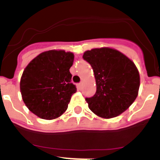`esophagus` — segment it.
Returning a JSON list of instances; mask_svg holds the SVG:
<instances>
[{"instance_id":"obj_1","label":"esophagus","mask_w":160,"mask_h":160,"mask_svg":"<svg viewBox=\"0 0 160 160\" xmlns=\"http://www.w3.org/2000/svg\"><path fill=\"white\" fill-rule=\"evenodd\" d=\"M82 87V82H80L78 84V89H80V90H81Z\"/></svg>"}]
</instances>
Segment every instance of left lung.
<instances>
[{
  "mask_svg": "<svg viewBox=\"0 0 160 160\" xmlns=\"http://www.w3.org/2000/svg\"><path fill=\"white\" fill-rule=\"evenodd\" d=\"M83 59L92 66L97 90L86 101L93 113L111 118L123 113L134 102L140 86L135 63L117 49L102 47L87 50Z\"/></svg>",
  "mask_w": 160,
  "mask_h": 160,
  "instance_id": "left-lung-1",
  "label": "left lung"
}]
</instances>
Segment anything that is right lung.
Segmentation results:
<instances>
[{
	"label": "right lung",
	"mask_w": 160,
	"mask_h": 160,
	"mask_svg": "<svg viewBox=\"0 0 160 160\" xmlns=\"http://www.w3.org/2000/svg\"><path fill=\"white\" fill-rule=\"evenodd\" d=\"M73 59L71 52L52 49L38 55L24 70L20 82L22 99L38 117L54 119L67 110L77 91L70 82Z\"/></svg>",
	"instance_id": "right-lung-1"
}]
</instances>
